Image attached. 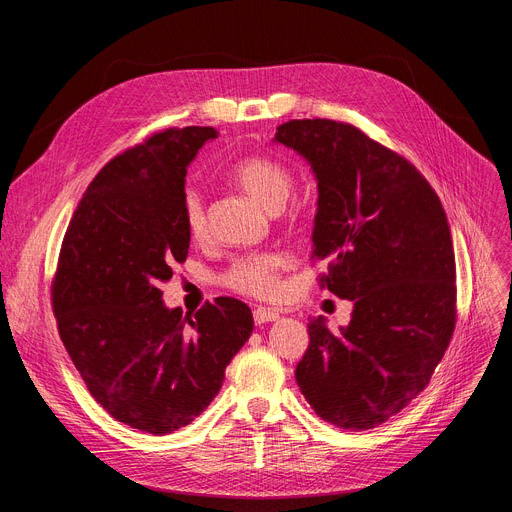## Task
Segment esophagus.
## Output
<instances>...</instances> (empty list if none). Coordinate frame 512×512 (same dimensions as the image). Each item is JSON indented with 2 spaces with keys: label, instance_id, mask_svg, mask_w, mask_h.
<instances>
[{
  "label": "esophagus",
  "instance_id": "obj_1",
  "mask_svg": "<svg viewBox=\"0 0 512 512\" xmlns=\"http://www.w3.org/2000/svg\"><path fill=\"white\" fill-rule=\"evenodd\" d=\"M280 317V313L276 309H270V307H257L253 311V319L257 326H263V324H270V321H276Z\"/></svg>",
  "mask_w": 512,
  "mask_h": 512
}]
</instances>
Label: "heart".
Here are the masks:
<instances>
[{
  "instance_id": "1",
  "label": "heart",
  "mask_w": 512,
  "mask_h": 512,
  "mask_svg": "<svg viewBox=\"0 0 512 512\" xmlns=\"http://www.w3.org/2000/svg\"><path fill=\"white\" fill-rule=\"evenodd\" d=\"M230 178L270 211H278L288 201L294 176L282 161L265 155H249L238 159L228 170ZM182 220L193 238H201L207 228L203 197L197 188L182 193ZM282 253H261L236 259L222 276L224 286L255 299H272L280 288V274L286 267Z\"/></svg>"
}]
</instances>
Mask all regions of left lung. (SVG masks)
I'll return each instance as SVG.
<instances>
[{
	"instance_id": "left-lung-1",
	"label": "left lung",
	"mask_w": 512,
	"mask_h": 512,
	"mask_svg": "<svg viewBox=\"0 0 512 512\" xmlns=\"http://www.w3.org/2000/svg\"><path fill=\"white\" fill-rule=\"evenodd\" d=\"M276 143L317 180L313 259L321 286L353 301L332 334L309 321L297 384L311 409L344 429L382 425L423 392L456 321V267L444 207L421 172L353 124L290 120Z\"/></svg>"
}]
</instances>
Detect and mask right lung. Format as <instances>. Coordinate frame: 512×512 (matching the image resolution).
Masks as SVG:
<instances>
[{"instance_id": "add662e5", "label": "right lung", "mask_w": 512, "mask_h": 512, "mask_svg": "<svg viewBox=\"0 0 512 512\" xmlns=\"http://www.w3.org/2000/svg\"><path fill=\"white\" fill-rule=\"evenodd\" d=\"M218 137L211 126L155 132L101 168L68 224L51 284L60 338L91 396L155 436L199 417L253 332L232 297L195 315L168 309L159 286L188 255L186 168Z\"/></svg>"}]
</instances>
